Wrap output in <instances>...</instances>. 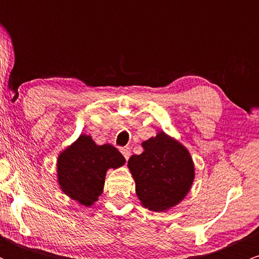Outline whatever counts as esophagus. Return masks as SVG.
Returning <instances> with one entry per match:
<instances>
[{
  "label": "esophagus",
  "mask_w": 259,
  "mask_h": 259,
  "mask_svg": "<svg viewBox=\"0 0 259 259\" xmlns=\"http://www.w3.org/2000/svg\"><path fill=\"white\" fill-rule=\"evenodd\" d=\"M120 152L123 153L124 158L129 159V157H130V148L129 147H121L120 148Z\"/></svg>",
  "instance_id": "1"
}]
</instances>
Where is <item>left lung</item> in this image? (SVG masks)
<instances>
[{
	"label": "left lung",
	"mask_w": 259,
	"mask_h": 259,
	"mask_svg": "<svg viewBox=\"0 0 259 259\" xmlns=\"http://www.w3.org/2000/svg\"><path fill=\"white\" fill-rule=\"evenodd\" d=\"M145 151L127 162L136 183V195L151 210H164L185 197L195 171L190 153L183 145L159 133L142 144Z\"/></svg>",
	"instance_id": "1"
}]
</instances>
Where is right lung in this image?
Here are the masks:
<instances>
[{
	"label": "right lung",
	"instance_id": "1",
	"mask_svg": "<svg viewBox=\"0 0 259 259\" xmlns=\"http://www.w3.org/2000/svg\"><path fill=\"white\" fill-rule=\"evenodd\" d=\"M125 158L112 145L97 146L90 136L81 135L58 157V183L65 195L91 206L102 194L106 171L118 168Z\"/></svg>",
	"mask_w": 259,
	"mask_h": 259
}]
</instances>
